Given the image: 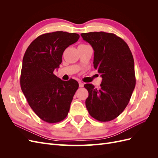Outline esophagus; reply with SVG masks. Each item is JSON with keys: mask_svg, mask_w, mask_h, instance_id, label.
<instances>
[{"mask_svg": "<svg viewBox=\"0 0 158 158\" xmlns=\"http://www.w3.org/2000/svg\"><path fill=\"white\" fill-rule=\"evenodd\" d=\"M84 86V83L82 82H79V87L80 88H82Z\"/></svg>", "mask_w": 158, "mask_h": 158, "instance_id": "1", "label": "esophagus"}]
</instances>
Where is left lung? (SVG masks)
Instances as JSON below:
<instances>
[{
  "instance_id": "left-lung-1",
  "label": "left lung",
  "mask_w": 158,
  "mask_h": 158,
  "mask_svg": "<svg viewBox=\"0 0 158 158\" xmlns=\"http://www.w3.org/2000/svg\"><path fill=\"white\" fill-rule=\"evenodd\" d=\"M81 36L94 50V66L102 77L99 89L84 85L89 93L85 106L95 119L110 121L126 108L135 88L132 54L127 43L114 33L95 31Z\"/></svg>"
}]
</instances>
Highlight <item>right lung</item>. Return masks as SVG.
I'll return each mask as SVG.
<instances>
[{"mask_svg": "<svg viewBox=\"0 0 158 158\" xmlns=\"http://www.w3.org/2000/svg\"><path fill=\"white\" fill-rule=\"evenodd\" d=\"M78 33L58 31L38 36L23 56L20 85L28 104L49 123H59L69 113L78 88L76 80H60L53 74L62 63L63 52L79 39Z\"/></svg>", "mask_w": 158, "mask_h": 158, "instance_id": "right-lung-1", "label": "right lung"}]
</instances>
